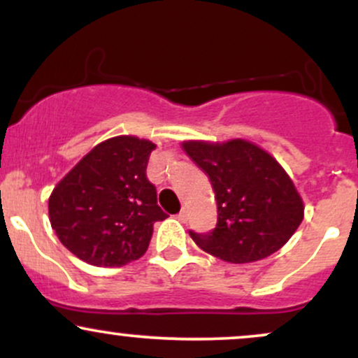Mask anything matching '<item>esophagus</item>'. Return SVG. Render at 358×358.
Masks as SVG:
<instances>
[{"label": "esophagus", "mask_w": 358, "mask_h": 358, "mask_svg": "<svg viewBox=\"0 0 358 358\" xmlns=\"http://www.w3.org/2000/svg\"><path fill=\"white\" fill-rule=\"evenodd\" d=\"M176 219H178L180 222H185V220H187V210H185V208H183V210L180 212L178 215H176Z\"/></svg>", "instance_id": "1"}]
</instances>
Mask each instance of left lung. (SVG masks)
Here are the masks:
<instances>
[{
    "label": "left lung",
    "instance_id": "left-lung-1",
    "mask_svg": "<svg viewBox=\"0 0 358 358\" xmlns=\"http://www.w3.org/2000/svg\"><path fill=\"white\" fill-rule=\"evenodd\" d=\"M185 151L210 178L217 225L207 234L190 231L200 249L222 261L244 264L271 256L296 232L303 200L281 165L244 139L224 145L183 143Z\"/></svg>",
    "mask_w": 358,
    "mask_h": 358
}]
</instances>
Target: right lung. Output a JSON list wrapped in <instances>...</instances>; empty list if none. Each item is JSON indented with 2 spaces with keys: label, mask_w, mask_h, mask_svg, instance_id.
Instances as JSON below:
<instances>
[{
  "label": "right lung",
  "mask_w": 358,
  "mask_h": 358,
  "mask_svg": "<svg viewBox=\"0 0 358 358\" xmlns=\"http://www.w3.org/2000/svg\"><path fill=\"white\" fill-rule=\"evenodd\" d=\"M155 148L134 136L108 139L53 188L50 224L73 256L92 266L119 268L146 252L155 222L168 217L146 176Z\"/></svg>",
  "instance_id": "add662e5"
}]
</instances>
